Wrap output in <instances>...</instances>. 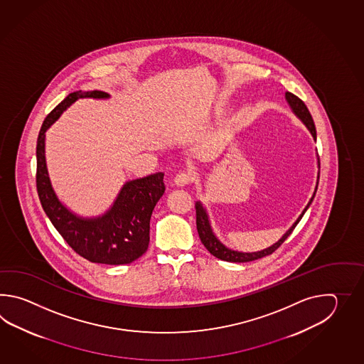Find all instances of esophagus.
Returning <instances> with one entry per match:
<instances>
[{"label":"esophagus","mask_w":364,"mask_h":364,"mask_svg":"<svg viewBox=\"0 0 364 364\" xmlns=\"http://www.w3.org/2000/svg\"><path fill=\"white\" fill-rule=\"evenodd\" d=\"M191 181V176L185 171H181L176 177H174V185L178 187H183V186L188 185Z\"/></svg>","instance_id":"1"}]
</instances>
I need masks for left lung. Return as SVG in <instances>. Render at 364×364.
I'll return each mask as SVG.
<instances>
[{"instance_id":"8db88e82","label":"left lung","mask_w":364,"mask_h":364,"mask_svg":"<svg viewBox=\"0 0 364 364\" xmlns=\"http://www.w3.org/2000/svg\"><path fill=\"white\" fill-rule=\"evenodd\" d=\"M285 99H287V102L289 104L290 109H291V112L294 113L296 118H299L302 121L303 124L311 132L314 140L316 141L315 124H314V119L311 117L309 109L304 105V102L299 97H296L295 95L290 92L285 93ZM317 168H318V171H317L315 191L312 193V196H311V199L307 203V205L304 207L299 217L295 220L294 224L291 225L287 229V232L276 243H273L272 246H269V247L264 248V250H260V251H255V252H240V251H235V250H232V248L226 247L224 243L217 238L216 234L213 232L207 209L203 205V203L200 200H198L196 204H195V208H196V228H198V232H199L201 243L205 246V248L208 250L212 255L216 256L217 259H221V260H225V262H230V263H247V262L257 260V259L264 257V256L271 255L272 252L276 251L284 243V240H287V237L294 230L295 226L301 221L303 215L306 213V210L309 209L311 203L314 200V198L316 195L317 185H318V177H320V161H318V157H317Z\"/></svg>"}]
</instances>
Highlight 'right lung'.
Returning <instances> with one entry per match:
<instances>
[{
	"instance_id": "right-lung-1",
	"label": "right lung",
	"mask_w": 364,
	"mask_h": 364,
	"mask_svg": "<svg viewBox=\"0 0 364 364\" xmlns=\"http://www.w3.org/2000/svg\"><path fill=\"white\" fill-rule=\"evenodd\" d=\"M79 99L107 100L102 91H75L48 114L36 146V186L44 212L70 247L92 263L121 265L139 259L149 245V221L165 191L164 173L124 182L102 215L79 216L62 203L52 186L46 159V132Z\"/></svg>"
}]
</instances>
